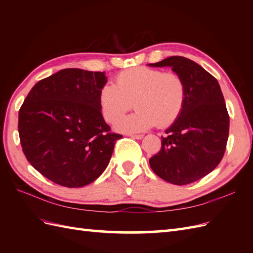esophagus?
Instances as JSON below:
<instances>
[{
  "mask_svg": "<svg viewBox=\"0 0 253 253\" xmlns=\"http://www.w3.org/2000/svg\"><path fill=\"white\" fill-rule=\"evenodd\" d=\"M134 139H142L143 138V135H129Z\"/></svg>",
  "mask_w": 253,
  "mask_h": 253,
  "instance_id": "34e87169",
  "label": "esophagus"
}]
</instances>
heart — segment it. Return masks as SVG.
I'll use <instances>...</instances> for the list:
<instances>
[{"mask_svg":"<svg viewBox=\"0 0 253 253\" xmlns=\"http://www.w3.org/2000/svg\"><path fill=\"white\" fill-rule=\"evenodd\" d=\"M186 99V84L178 74L144 66L120 73L116 85L106 84L99 94L104 119L115 124L132 103L137 111L117 122L115 128L137 133L154 126L165 127L177 119Z\"/></svg>","mask_w":253,"mask_h":253,"instance_id":"obj_1","label":"heart"}]
</instances>
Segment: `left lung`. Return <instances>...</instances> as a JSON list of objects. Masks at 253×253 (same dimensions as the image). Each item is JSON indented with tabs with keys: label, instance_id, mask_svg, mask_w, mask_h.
<instances>
[{
	"label": "left lung",
	"instance_id": "left-lung-1",
	"mask_svg": "<svg viewBox=\"0 0 253 253\" xmlns=\"http://www.w3.org/2000/svg\"><path fill=\"white\" fill-rule=\"evenodd\" d=\"M152 67H171L186 84L182 110L166 129L162 149L150 158L164 180L183 186L203 178L220 163L229 135V115L217 80L185 57H169Z\"/></svg>",
	"mask_w": 253,
	"mask_h": 253
}]
</instances>
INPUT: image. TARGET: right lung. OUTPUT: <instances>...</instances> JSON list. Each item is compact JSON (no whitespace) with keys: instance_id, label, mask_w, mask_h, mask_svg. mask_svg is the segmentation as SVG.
<instances>
[{"instance_id":"add662e5","label":"right lung","mask_w":253,"mask_h":253,"mask_svg":"<svg viewBox=\"0 0 253 253\" xmlns=\"http://www.w3.org/2000/svg\"><path fill=\"white\" fill-rule=\"evenodd\" d=\"M104 72L66 68L38 82L19 112L23 152L49 180L79 188L96 180L121 135L111 133L99 94Z\"/></svg>"}]
</instances>
